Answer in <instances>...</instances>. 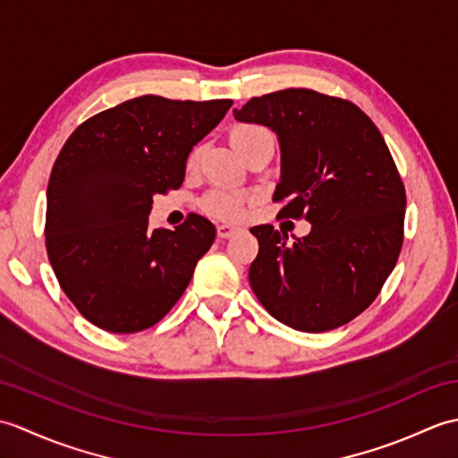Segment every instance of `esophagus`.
<instances>
[{"label": "esophagus", "instance_id": "34e87169", "mask_svg": "<svg viewBox=\"0 0 458 458\" xmlns=\"http://www.w3.org/2000/svg\"><path fill=\"white\" fill-rule=\"evenodd\" d=\"M238 232V228H234V226H228V224H220V226L216 228V234H218V238H232Z\"/></svg>", "mask_w": 458, "mask_h": 458}]
</instances>
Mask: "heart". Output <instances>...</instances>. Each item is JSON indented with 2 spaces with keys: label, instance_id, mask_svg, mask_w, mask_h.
Masks as SVG:
<instances>
[{
  "label": "heart",
  "instance_id": "obj_1",
  "mask_svg": "<svg viewBox=\"0 0 458 458\" xmlns=\"http://www.w3.org/2000/svg\"><path fill=\"white\" fill-rule=\"evenodd\" d=\"M258 131H264V130L256 128V125H246V123L236 125V128H232L230 131V143L234 145V149L238 151L242 145H244L251 135H256ZM194 157H197V155H192L191 161H194ZM204 210L222 220H238L242 218V214H244V197L232 191H214L207 199H204Z\"/></svg>",
  "mask_w": 458,
  "mask_h": 458
}]
</instances>
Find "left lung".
Segmentation results:
<instances>
[{
	"mask_svg": "<svg viewBox=\"0 0 458 458\" xmlns=\"http://www.w3.org/2000/svg\"><path fill=\"white\" fill-rule=\"evenodd\" d=\"M234 118L277 135L279 216L310 222L287 242L269 224L250 232V285L267 313L295 330L350 323L377 297L403 244L405 189L374 122L348 100L307 89L251 98Z\"/></svg>",
	"mask_w": 458,
	"mask_h": 458,
	"instance_id": "left-lung-1",
	"label": "left lung"
}]
</instances>
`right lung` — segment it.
Segmentation results:
<instances>
[{"label":"right lung","instance_id":"obj_1","mask_svg":"<svg viewBox=\"0 0 458 458\" xmlns=\"http://www.w3.org/2000/svg\"><path fill=\"white\" fill-rule=\"evenodd\" d=\"M232 100L140 96L81 123L47 187V254L66 297L92 325L140 333L169 313L216 238L199 214L149 230L155 194L179 189L189 153Z\"/></svg>","mask_w":458,"mask_h":458}]
</instances>
